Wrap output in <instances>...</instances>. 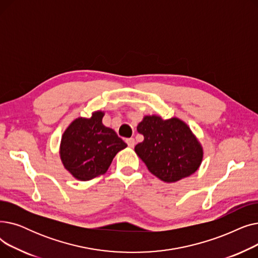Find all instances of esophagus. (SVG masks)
<instances>
[{"label": "esophagus", "instance_id": "obj_1", "mask_svg": "<svg viewBox=\"0 0 258 258\" xmlns=\"http://www.w3.org/2000/svg\"><path fill=\"white\" fill-rule=\"evenodd\" d=\"M126 143L131 148H133L135 146V139L134 138H128V139H126Z\"/></svg>", "mask_w": 258, "mask_h": 258}]
</instances>
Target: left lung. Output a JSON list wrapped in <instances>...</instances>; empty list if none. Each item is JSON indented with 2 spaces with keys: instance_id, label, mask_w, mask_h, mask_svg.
I'll use <instances>...</instances> for the list:
<instances>
[{
  "instance_id": "8db88e82",
  "label": "left lung",
  "mask_w": 258,
  "mask_h": 258,
  "mask_svg": "<svg viewBox=\"0 0 258 258\" xmlns=\"http://www.w3.org/2000/svg\"><path fill=\"white\" fill-rule=\"evenodd\" d=\"M137 131L144 140L135 146V152L161 181L178 182L199 169L204 151L183 120L148 115L139 122Z\"/></svg>"
}]
</instances>
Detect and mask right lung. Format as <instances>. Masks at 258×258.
Returning a JSON list of instances; mask_svg holds the SVG:
<instances>
[{"label": "right lung", "mask_w": 258, "mask_h": 258, "mask_svg": "<svg viewBox=\"0 0 258 258\" xmlns=\"http://www.w3.org/2000/svg\"><path fill=\"white\" fill-rule=\"evenodd\" d=\"M104 112L73 120L61 136L59 156L63 167L79 181L106 172L114 157L127 145L116 132L102 123Z\"/></svg>", "instance_id": "add662e5"}]
</instances>
